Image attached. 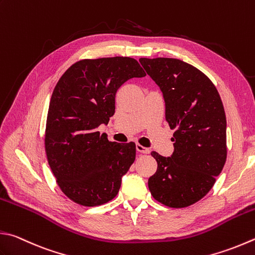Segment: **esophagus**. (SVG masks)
<instances>
[{"label":"esophagus","mask_w":255,"mask_h":255,"mask_svg":"<svg viewBox=\"0 0 255 255\" xmlns=\"http://www.w3.org/2000/svg\"><path fill=\"white\" fill-rule=\"evenodd\" d=\"M136 151L143 153V154H147V153H150V148L144 147L141 144H136Z\"/></svg>","instance_id":"esophagus-1"}]
</instances>
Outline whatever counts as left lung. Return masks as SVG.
Wrapping results in <instances>:
<instances>
[{
  "mask_svg": "<svg viewBox=\"0 0 255 255\" xmlns=\"http://www.w3.org/2000/svg\"><path fill=\"white\" fill-rule=\"evenodd\" d=\"M140 63L160 86L174 152L153 151L157 170L148 179L153 198L170 208H186L208 194L227 161V118L215 85L185 62L141 57Z\"/></svg>",
  "mask_w": 255,
  "mask_h": 255,
  "instance_id": "obj_1",
  "label": "left lung"
}]
</instances>
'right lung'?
<instances>
[{
    "instance_id": "add662e5",
    "label": "right lung",
    "mask_w": 255,
    "mask_h": 255,
    "mask_svg": "<svg viewBox=\"0 0 255 255\" xmlns=\"http://www.w3.org/2000/svg\"><path fill=\"white\" fill-rule=\"evenodd\" d=\"M145 72L132 57L81 60L53 90L45 128L47 162L61 191L73 202L98 206L114 199L122 176L135 160V143H117L100 134L115 112L123 83Z\"/></svg>"
}]
</instances>
